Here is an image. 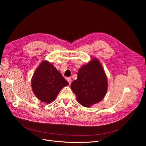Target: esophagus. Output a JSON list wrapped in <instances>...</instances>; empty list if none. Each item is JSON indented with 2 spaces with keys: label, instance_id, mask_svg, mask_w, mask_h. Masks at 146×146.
Listing matches in <instances>:
<instances>
[{
  "label": "esophagus",
  "instance_id": "obj_1",
  "mask_svg": "<svg viewBox=\"0 0 146 146\" xmlns=\"http://www.w3.org/2000/svg\"><path fill=\"white\" fill-rule=\"evenodd\" d=\"M67 81L68 82V83H69V85H70V83H71V82H72V80H71V78H70V77H68V78H67Z\"/></svg>",
  "mask_w": 146,
  "mask_h": 146
}]
</instances>
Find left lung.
I'll return each instance as SVG.
<instances>
[{
	"mask_svg": "<svg viewBox=\"0 0 146 146\" xmlns=\"http://www.w3.org/2000/svg\"><path fill=\"white\" fill-rule=\"evenodd\" d=\"M70 87L77 96V100L85 107L99 102L107 93V78L101 64L93 58L86 65L79 69L77 78Z\"/></svg>",
	"mask_w": 146,
	"mask_h": 146,
	"instance_id": "8db88e82",
	"label": "left lung"
}]
</instances>
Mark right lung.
<instances>
[{"mask_svg":"<svg viewBox=\"0 0 146 146\" xmlns=\"http://www.w3.org/2000/svg\"><path fill=\"white\" fill-rule=\"evenodd\" d=\"M69 85L54 65L43 61L35 70L32 79V87L37 98L50 104L54 100L60 90Z\"/></svg>","mask_w":146,"mask_h":146,"instance_id":"obj_1","label":"right lung"}]
</instances>
